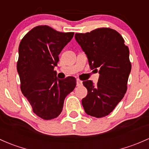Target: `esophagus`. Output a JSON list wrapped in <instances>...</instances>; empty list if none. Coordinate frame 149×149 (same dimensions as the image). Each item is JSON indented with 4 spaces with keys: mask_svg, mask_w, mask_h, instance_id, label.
<instances>
[{
    "mask_svg": "<svg viewBox=\"0 0 149 149\" xmlns=\"http://www.w3.org/2000/svg\"><path fill=\"white\" fill-rule=\"evenodd\" d=\"M82 85V81L79 79H77V87H80V86Z\"/></svg>",
    "mask_w": 149,
    "mask_h": 149,
    "instance_id": "obj_1",
    "label": "esophagus"
}]
</instances>
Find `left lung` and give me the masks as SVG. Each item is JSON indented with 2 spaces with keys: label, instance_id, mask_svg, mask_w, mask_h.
<instances>
[{
  "label": "left lung",
  "instance_id": "left-lung-1",
  "mask_svg": "<svg viewBox=\"0 0 149 149\" xmlns=\"http://www.w3.org/2000/svg\"><path fill=\"white\" fill-rule=\"evenodd\" d=\"M75 39L87 56L92 70L100 73L98 82L83 81L87 95L81 104L88 115L101 118L109 114L124 97L132 70L129 49L115 30L100 28L76 33Z\"/></svg>",
  "mask_w": 149,
  "mask_h": 149
}]
</instances>
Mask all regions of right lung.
I'll use <instances>...</instances> for the list:
<instances>
[{
  "label": "right lung",
  "mask_w": 149,
  "mask_h": 149,
  "mask_svg": "<svg viewBox=\"0 0 149 149\" xmlns=\"http://www.w3.org/2000/svg\"><path fill=\"white\" fill-rule=\"evenodd\" d=\"M74 34L38 25L20 42L17 70L20 89L33 112L45 120L55 119L60 114L65 97L76 87L74 77L59 79L54 70L59 62L58 55Z\"/></svg>",
  "instance_id": "add662e5"
}]
</instances>
